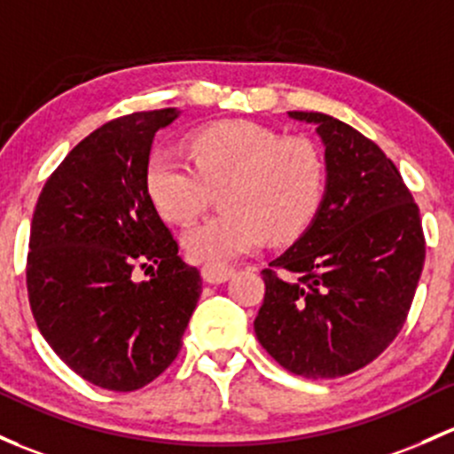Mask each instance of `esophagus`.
Masks as SVG:
<instances>
[{"label":"esophagus","instance_id":"34e87169","mask_svg":"<svg viewBox=\"0 0 454 454\" xmlns=\"http://www.w3.org/2000/svg\"><path fill=\"white\" fill-rule=\"evenodd\" d=\"M232 274H235V267L231 265H217V263L202 265V278L207 280V283H213V285L226 283Z\"/></svg>","mask_w":454,"mask_h":454}]
</instances>
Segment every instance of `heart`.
Masks as SVG:
<instances>
[{
    "label": "heart",
    "mask_w": 454,
    "mask_h": 454,
    "mask_svg": "<svg viewBox=\"0 0 454 454\" xmlns=\"http://www.w3.org/2000/svg\"><path fill=\"white\" fill-rule=\"evenodd\" d=\"M193 160L156 150L145 165V191L154 208L174 223L198 217L215 191L228 211L187 228L191 259L228 263L267 239L298 237L317 213L324 160L302 137L283 139L250 121H222L193 139Z\"/></svg>",
    "instance_id": "heart-1"
}]
</instances>
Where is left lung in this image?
Wrapping results in <instances>:
<instances>
[{
  "instance_id": "left-lung-1",
  "label": "left lung",
  "mask_w": 454,
  "mask_h": 454,
  "mask_svg": "<svg viewBox=\"0 0 454 454\" xmlns=\"http://www.w3.org/2000/svg\"><path fill=\"white\" fill-rule=\"evenodd\" d=\"M326 193L302 237L261 274V346L304 379H337L376 359L403 328L424 267L419 208L385 152L324 113Z\"/></svg>"
}]
</instances>
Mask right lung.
Returning <instances> with one entry per match:
<instances>
[{"instance_id":"add662e5","label":"right lung","mask_w":454,"mask_h":454,"mask_svg":"<svg viewBox=\"0 0 454 454\" xmlns=\"http://www.w3.org/2000/svg\"><path fill=\"white\" fill-rule=\"evenodd\" d=\"M176 117L132 113L90 132L47 178L32 217L26 283L38 331L104 389L135 391L163 374L202 294L145 191L152 141ZM139 266L150 281L136 280Z\"/></svg>"}]
</instances>
